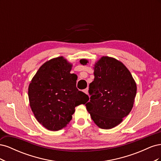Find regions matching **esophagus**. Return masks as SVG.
Masks as SVG:
<instances>
[{
	"label": "esophagus",
	"mask_w": 161,
	"mask_h": 161,
	"mask_svg": "<svg viewBox=\"0 0 161 161\" xmlns=\"http://www.w3.org/2000/svg\"><path fill=\"white\" fill-rule=\"evenodd\" d=\"M88 91H89V89L87 88V89H84V90H83V92H85V93H86V94L88 95Z\"/></svg>",
	"instance_id": "obj_1"
}]
</instances>
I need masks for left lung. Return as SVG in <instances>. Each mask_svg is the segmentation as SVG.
Listing matches in <instances>:
<instances>
[{
    "mask_svg": "<svg viewBox=\"0 0 161 161\" xmlns=\"http://www.w3.org/2000/svg\"><path fill=\"white\" fill-rule=\"evenodd\" d=\"M80 62L84 65L88 61L82 59ZM94 76L89 85L90 101L85 106L100 128H113L132 109L136 84L123 63L108 56L102 57L95 64Z\"/></svg>",
    "mask_w": 161,
    "mask_h": 161,
    "instance_id": "1",
    "label": "left lung"
}]
</instances>
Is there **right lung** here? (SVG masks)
<instances>
[{
    "label": "right lung",
    "mask_w": 161,
    "mask_h": 161,
    "mask_svg": "<svg viewBox=\"0 0 161 161\" xmlns=\"http://www.w3.org/2000/svg\"><path fill=\"white\" fill-rule=\"evenodd\" d=\"M72 64L63 57L44 63L29 86L30 107L38 122L51 131L66 126L75 107L85 104L89 96L76 88V76Z\"/></svg>",
    "instance_id": "1"
}]
</instances>
